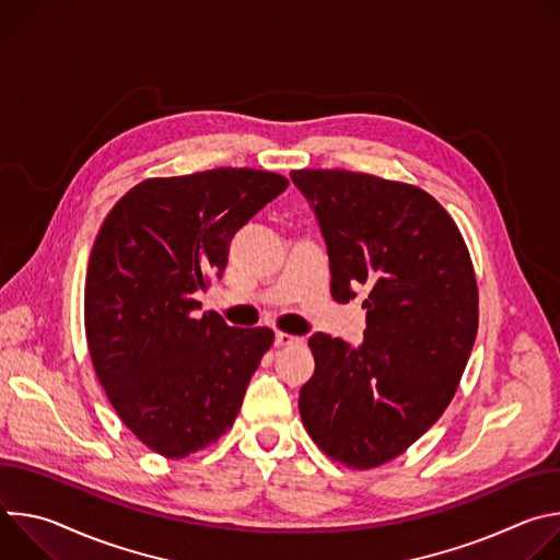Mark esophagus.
Segmentation results:
<instances>
[{
    "label": "esophagus",
    "mask_w": 560,
    "mask_h": 560,
    "mask_svg": "<svg viewBox=\"0 0 560 560\" xmlns=\"http://www.w3.org/2000/svg\"><path fill=\"white\" fill-rule=\"evenodd\" d=\"M296 343H303V339L294 337V335H285V332L275 335V346L277 348H288V346H296Z\"/></svg>",
    "instance_id": "1"
}]
</instances>
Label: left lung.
I'll list each match as a JSON object with an SVG mask.
<instances>
[{
    "label": "left lung",
    "mask_w": 560,
    "mask_h": 560,
    "mask_svg": "<svg viewBox=\"0 0 560 560\" xmlns=\"http://www.w3.org/2000/svg\"><path fill=\"white\" fill-rule=\"evenodd\" d=\"M330 259V292L368 290L359 348L316 332L301 421L335 460L376 467L410 447L450 406L478 328L463 236L421 188L348 171H292Z\"/></svg>",
    "instance_id": "obj_1"
}]
</instances>
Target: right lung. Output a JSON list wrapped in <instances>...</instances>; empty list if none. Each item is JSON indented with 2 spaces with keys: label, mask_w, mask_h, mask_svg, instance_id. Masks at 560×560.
<instances>
[{
  "label": "right lung",
  "mask_w": 560,
  "mask_h": 560,
  "mask_svg": "<svg viewBox=\"0 0 560 560\" xmlns=\"http://www.w3.org/2000/svg\"><path fill=\"white\" fill-rule=\"evenodd\" d=\"M285 188L250 168L148 179L100 228L84 290L91 359L119 419L159 454L217 441L275 341L268 328L199 316L195 294L221 277L232 234Z\"/></svg>",
  "instance_id": "add662e5"
}]
</instances>
